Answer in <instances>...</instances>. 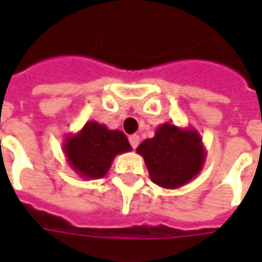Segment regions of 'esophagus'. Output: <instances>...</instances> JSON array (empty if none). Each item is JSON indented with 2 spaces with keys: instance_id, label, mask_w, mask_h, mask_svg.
Returning a JSON list of instances; mask_svg holds the SVG:
<instances>
[{
  "instance_id": "esophagus-1",
  "label": "esophagus",
  "mask_w": 262,
  "mask_h": 262,
  "mask_svg": "<svg viewBox=\"0 0 262 262\" xmlns=\"http://www.w3.org/2000/svg\"><path fill=\"white\" fill-rule=\"evenodd\" d=\"M129 143H130V145L133 148H137V145L140 144V137L137 135H132L129 137Z\"/></svg>"
}]
</instances>
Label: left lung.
<instances>
[{
  "mask_svg": "<svg viewBox=\"0 0 262 262\" xmlns=\"http://www.w3.org/2000/svg\"><path fill=\"white\" fill-rule=\"evenodd\" d=\"M152 182L164 189H177L195 178L203 170L207 151L194 127H179L164 122L152 139L137 147Z\"/></svg>",
  "mask_w": 262,
  "mask_h": 262,
  "instance_id": "1",
  "label": "left lung"
}]
</instances>
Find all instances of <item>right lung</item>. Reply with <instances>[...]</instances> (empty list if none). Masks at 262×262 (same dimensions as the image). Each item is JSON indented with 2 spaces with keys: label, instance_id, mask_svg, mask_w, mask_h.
I'll list each match as a JSON object with an SVG mask.
<instances>
[{
  "label": "right lung",
  "instance_id": "add662e5",
  "mask_svg": "<svg viewBox=\"0 0 262 262\" xmlns=\"http://www.w3.org/2000/svg\"><path fill=\"white\" fill-rule=\"evenodd\" d=\"M62 151L76 174L84 179H99L108 172L115 156L132 151V147L121 130L88 121L81 130L65 137Z\"/></svg>",
  "mask_w": 262,
  "mask_h": 262
}]
</instances>
